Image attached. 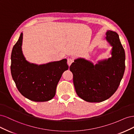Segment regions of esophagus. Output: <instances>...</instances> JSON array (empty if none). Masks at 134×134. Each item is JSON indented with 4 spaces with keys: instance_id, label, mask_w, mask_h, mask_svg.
I'll use <instances>...</instances> for the list:
<instances>
[{
    "instance_id": "obj_1",
    "label": "esophagus",
    "mask_w": 134,
    "mask_h": 134,
    "mask_svg": "<svg viewBox=\"0 0 134 134\" xmlns=\"http://www.w3.org/2000/svg\"><path fill=\"white\" fill-rule=\"evenodd\" d=\"M73 62V60H72L70 58H68L67 60V63L68 64L69 66H70V65L72 64V63Z\"/></svg>"
}]
</instances>
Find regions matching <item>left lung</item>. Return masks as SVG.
Listing matches in <instances>:
<instances>
[{
  "label": "left lung",
  "mask_w": 134,
  "mask_h": 134,
  "mask_svg": "<svg viewBox=\"0 0 134 134\" xmlns=\"http://www.w3.org/2000/svg\"><path fill=\"white\" fill-rule=\"evenodd\" d=\"M106 38L112 46V57L95 65L84 59L74 60L70 66L78 96L89 102H100L117 91L125 69L124 48L116 32L108 31Z\"/></svg>",
  "instance_id": "obj_1"
}]
</instances>
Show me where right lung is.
<instances>
[{"mask_svg": "<svg viewBox=\"0 0 134 134\" xmlns=\"http://www.w3.org/2000/svg\"><path fill=\"white\" fill-rule=\"evenodd\" d=\"M23 34L14 44L11 54L10 70L18 90L28 99L45 102L53 98L63 72L68 69L67 60L43 65L26 60L22 51Z\"/></svg>", "mask_w": 134, "mask_h": 134, "instance_id": "1", "label": "right lung"}]
</instances>
